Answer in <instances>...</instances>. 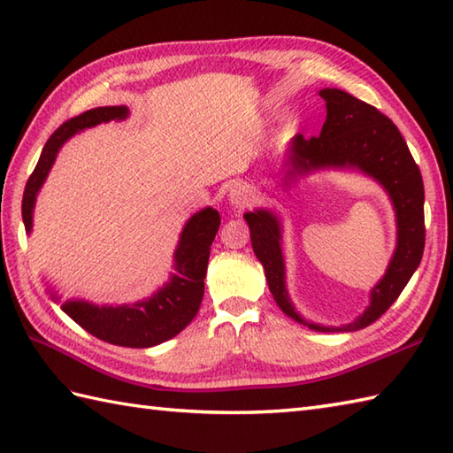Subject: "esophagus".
Listing matches in <instances>:
<instances>
[{
	"instance_id": "obj_1",
	"label": "esophagus",
	"mask_w": 453,
	"mask_h": 453,
	"mask_svg": "<svg viewBox=\"0 0 453 453\" xmlns=\"http://www.w3.org/2000/svg\"><path fill=\"white\" fill-rule=\"evenodd\" d=\"M253 198H255L253 190L247 185H243V182H235V185L227 192V200L234 208H245L251 204Z\"/></svg>"
}]
</instances>
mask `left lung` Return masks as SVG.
<instances>
[{
  "label": "left lung",
  "mask_w": 453,
  "mask_h": 453,
  "mask_svg": "<svg viewBox=\"0 0 453 453\" xmlns=\"http://www.w3.org/2000/svg\"><path fill=\"white\" fill-rule=\"evenodd\" d=\"M319 95L326 107L323 128L317 138L296 134L290 140L280 165L278 188L290 192L297 180L319 171H352L370 177L386 190L395 211L397 242L386 273L370 290L365 310L341 326L307 321L296 310L288 292L282 216L273 208H255L243 218L251 229L255 257L265 268L278 307L311 331L352 333L380 319L420 265L425 251V185L407 142L386 114L342 89L325 88Z\"/></svg>",
  "instance_id": "1"
}]
</instances>
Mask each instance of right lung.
I'll use <instances>...</instances> for the list:
<instances>
[{
  "instance_id": "obj_1",
  "label": "right lung",
  "mask_w": 453,
  "mask_h": 453,
  "mask_svg": "<svg viewBox=\"0 0 453 453\" xmlns=\"http://www.w3.org/2000/svg\"><path fill=\"white\" fill-rule=\"evenodd\" d=\"M128 117L130 109L127 104L97 107L64 122L52 134L25 187L23 224L28 235L33 232L36 196L64 143L75 134L99 127L103 122H122ZM218 227L219 214L214 208L206 206L192 214L179 234V243L173 253V273L167 282L143 300L132 303H95L85 297H72L62 302V296L54 288L48 286L46 292L56 303H60L65 315L97 339L128 349H150L177 336L198 313L204 296L210 245Z\"/></svg>"
}]
</instances>
